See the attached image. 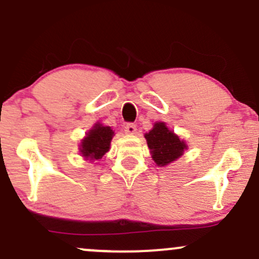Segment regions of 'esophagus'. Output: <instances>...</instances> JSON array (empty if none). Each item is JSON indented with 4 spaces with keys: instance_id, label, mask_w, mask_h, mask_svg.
Wrapping results in <instances>:
<instances>
[{
    "instance_id": "1",
    "label": "esophagus",
    "mask_w": 259,
    "mask_h": 259,
    "mask_svg": "<svg viewBox=\"0 0 259 259\" xmlns=\"http://www.w3.org/2000/svg\"><path fill=\"white\" fill-rule=\"evenodd\" d=\"M124 132L127 135H135V133H137V126L135 123H127L124 126Z\"/></svg>"
}]
</instances>
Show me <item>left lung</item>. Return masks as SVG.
Returning a JSON list of instances; mask_svg holds the SVG:
<instances>
[{"label": "left lung", "mask_w": 259, "mask_h": 259, "mask_svg": "<svg viewBox=\"0 0 259 259\" xmlns=\"http://www.w3.org/2000/svg\"><path fill=\"white\" fill-rule=\"evenodd\" d=\"M148 147L152 153L153 160L158 166H165L175 161L184 154L186 144L174 132L168 131L164 122L154 124L149 133H145Z\"/></svg>", "instance_id": "left-lung-1"}]
</instances>
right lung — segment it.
I'll use <instances>...</instances> for the list:
<instances>
[{"instance_id":"1","label":"right lung","mask_w":259,"mask_h":259,"mask_svg":"<svg viewBox=\"0 0 259 259\" xmlns=\"http://www.w3.org/2000/svg\"><path fill=\"white\" fill-rule=\"evenodd\" d=\"M114 131L111 127L101 126L100 123L95 124L94 128L89 131L87 137L83 139L80 144V153L84 158L91 160H99L103 155L110 149V142H111Z\"/></svg>"}]
</instances>
